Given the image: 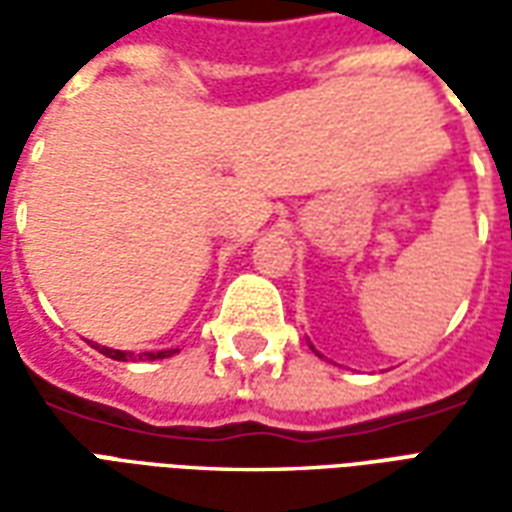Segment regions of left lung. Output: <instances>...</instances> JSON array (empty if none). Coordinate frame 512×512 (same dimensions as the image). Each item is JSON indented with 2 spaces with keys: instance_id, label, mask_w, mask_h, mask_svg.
<instances>
[{
  "instance_id": "left-lung-1",
  "label": "left lung",
  "mask_w": 512,
  "mask_h": 512,
  "mask_svg": "<svg viewBox=\"0 0 512 512\" xmlns=\"http://www.w3.org/2000/svg\"><path fill=\"white\" fill-rule=\"evenodd\" d=\"M310 348H312V345H310ZM312 351H315V348H312ZM315 354H318V351H315ZM318 356H321V354H318Z\"/></svg>"
}]
</instances>
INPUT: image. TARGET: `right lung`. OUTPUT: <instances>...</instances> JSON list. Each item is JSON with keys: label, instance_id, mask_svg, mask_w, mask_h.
<instances>
[{"label": "right lung", "instance_id": "obj_1", "mask_svg": "<svg viewBox=\"0 0 512 512\" xmlns=\"http://www.w3.org/2000/svg\"><path fill=\"white\" fill-rule=\"evenodd\" d=\"M95 351H101V354L104 356H109V359H117V362H136V359H139V362H142V359H150V362H153V359H167V356H172V354H178V348H169V351H156V354H128V351H115V348H106V345H98L95 343L93 345Z\"/></svg>", "mask_w": 512, "mask_h": 512}]
</instances>
